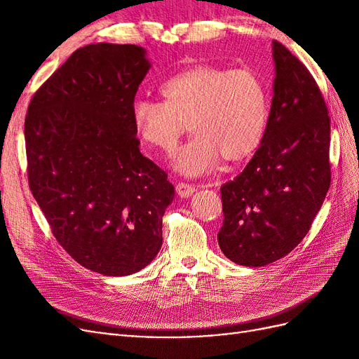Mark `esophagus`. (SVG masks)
Returning a JSON list of instances; mask_svg holds the SVG:
<instances>
[{"label": "esophagus", "mask_w": 359, "mask_h": 359, "mask_svg": "<svg viewBox=\"0 0 359 359\" xmlns=\"http://www.w3.org/2000/svg\"><path fill=\"white\" fill-rule=\"evenodd\" d=\"M175 189H177L178 196H181V198H190L191 194L196 191L194 186H191V184H187V182H178Z\"/></svg>", "instance_id": "obj_1"}]
</instances>
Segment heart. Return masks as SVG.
<instances>
[{
	"label": "heart",
	"instance_id": "heart-1",
	"mask_svg": "<svg viewBox=\"0 0 359 359\" xmlns=\"http://www.w3.org/2000/svg\"><path fill=\"white\" fill-rule=\"evenodd\" d=\"M163 102L137 97L132 121L139 137L172 153L187 123L194 136L173 158L184 177H202L227 161H241L262 144L269 119L264 81L248 69L198 64L169 76L160 85Z\"/></svg>",
	"mask_w": 359,
	"mask_h": 359
}]
</instances>
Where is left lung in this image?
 Listing matches in <instances>:
<instances>
[{"mask_svg":"<svg viewBox=\"0 0 359 359\" xmlns=\"http://www.w3.org/2000/svg\"><path fill=\"white\" fill-rule=\"evenodd\" d=\"M274 95L265 137L245 169L222 186V252L244 266H264L310 231L331 184L330 116L316 81L273 41Z\"/></svg>","mask_w":359,"mask_h":359,"instance_id":"1","label":"left lung"}]
</instances>
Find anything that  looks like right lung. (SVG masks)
Masks as SVG:
<instances>
[{"mask_svg":"<svg viewBox=\"0 0 359 359\" xmlns=\"http://www.w3.org/2000/svg\"><path fill=\"white\" fill-rule=\"evenodd\" d=\"M149 67L136 45L83 46L32 95L25 116L32 196L76 262L109 277L157 256L175 196L168 173L140 154L132 121Z\"/></svg>","mask_w":359,"mask_h":359,"instance_id":"obj_1","label":"right lung"}]
</instances>
